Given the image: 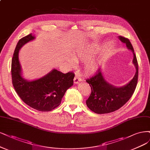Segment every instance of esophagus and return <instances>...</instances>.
<instances>
[{
    "mask_svg": "<svg viewBox=\"0 0 150 150\" xmlns=\"http://www.w3.org/2000/svg\"><path fill=\"white\" fill-rule=\"evenodd\" d=\"M81 77L76 75L75 77H74V84H77V83H79V82H81Z\"/></svg>",
    "mask_w": 150,
    "mask_h": 150,
    "instance_id": "obj_1",
    "label": "esophagus"
}]
</instances>
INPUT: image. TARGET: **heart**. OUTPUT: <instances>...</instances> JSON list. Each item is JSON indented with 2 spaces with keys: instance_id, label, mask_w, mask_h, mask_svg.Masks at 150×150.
Masks as SVG:
<instances>
[{
  "instance_id": "heart-1",
  "label": "heart",
  "mask_w": 150,
  "mask_h": 150,
  "mask_svg": "<svg viewBox=\"0 0 150 150\" xmlns=\"http://www.w3.org/2000/svg\"><path fill=\"white\" fill-rule=\"evenodd\" d=\"M97 50L95 46H91L85 49L77 51L73 54L72 57L76 61L86 62L84 65V71L87 74H93L96 73L99 69V66L102 63V60L90 61L97 53ZM69 63L71 65L74 64V61L69 59Z\"/></svg>"
}]
</instances>
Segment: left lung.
<instances>
[{"mask_svg":"<svg viewBox=\"0 0 150 150\" xmlns=\"http://www.w3.org/2000/svg\"><path fill=\"white\" fill-rule=\"evenodd\" d=\"M118 38L133 52V63L135 66L136 73L128 84L122 87H115L108 83L100 69H98L96 75L86 80L91 87V95L86 100L87 106L98 114L110 113L119 109L130 99L137 87L138 66L133 46L128 38L122 36H119Z\"/></svg>","mask_w":150,"mask_h":150,"instance_id":"8db88e82","label":"left lung"}]
</instances>
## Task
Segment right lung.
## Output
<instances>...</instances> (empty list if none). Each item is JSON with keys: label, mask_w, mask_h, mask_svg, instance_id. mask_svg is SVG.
Here are the masks:
<instances>
[{"label": "right lung", "mask_w": 150, "mask_h": 150, "mask_svg": "<svg viewBox=\"0 0 150 150\" xmlns=\"http://www.w3.org/2000/svg\"><path fill=\"white\" fill-rule=\"evenodd\" d=\"M35 38L30 33L18 41L12 60V84L26 104L39 111L48 112L60 105L66 91L73 85L74 74L72 72L64 74L54 69L40 79L32 81L25 79L18 60L19 50Z\"/></svg>", "instance_id": "right-lung-1"}]
</instances>
